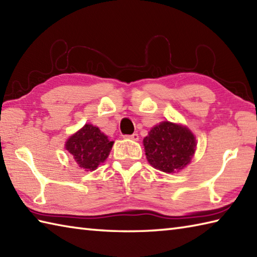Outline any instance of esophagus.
<instances>
[{
    "label": "esophagus",
    "instance_id": "obj_1",
    "mask_svg": "<svg viewBox=\"0 0 257 257\" xmlns=\"http://www.w3.org/2000/svg\"><path fill=\"white\" fill-rule=\"evenodd\" d=\"M124 138L132 139V140H134V142H138L139 136H138V134H133V135H129V136H124Z\"/></svg>",
    "mask_w": 257,
    "mask_h": 257
}]
</instances>
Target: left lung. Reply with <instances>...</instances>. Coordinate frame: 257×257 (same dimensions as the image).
Listing matches in <instances>:
<instances>
[{"instance_id":"left-lung-1","label":"left lung","mask_w":257,"mask_h":257,"mask_svg":"<svg viewBox=\"0 0 257 257\" xmlns=\"http://www.w3.org/2000/svg\"><path fill=\"white\" fill-rule=\"evenodd\" d=\"M146 157L153 167L174 173L187 165L196 148L194 135L186 127L164 121L144 139Z\"/></svg>"}]
</instances>
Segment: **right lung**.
I'll use <instances>...</instances> for the list:
<instances>
[{
    "label": "right lung",
    "mask_w": 257,
    "mask_h": 257,
    "mask_svg": "<svg viewBox=\"0 0 257 257\" xmlns=\"http://www.w3.org/2000/svg\"><path fill=\"white\" fill-rule=\"evenodd\" d=\"M113 142L92 124H84L77 134L68 139L65 148L73 156L80 167L94 170L109 156Z\"/></svg>",
    "instance_id": "obj_1"
}]
</instances>
